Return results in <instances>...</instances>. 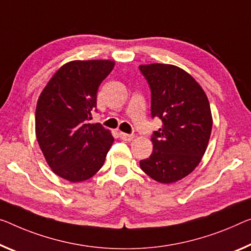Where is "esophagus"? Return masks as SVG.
<instances>
[{
  "label": "esophagus",
  "mask_w": 251,
  "mask_h": 251,
  "mask_svg": "<svg viewBox=\"0 0 251 251\" xmlns=\"http://www.w3.org/2000/svg\"><path fill=\"white\" fill-rule=\"evenodd\" d=\"M120 137L122 140L125 141H131L133 139L132 134H128V133H125V132H120Z\"/></svg>",
  "instance_id": "obj_1"
}]
</instances>
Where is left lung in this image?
<instances>
[{"label": "left lung", "mask_w": 251, "mask_h": 251, "mask_svg": "<svg viewBox=\"0 0 251 251\" xmlns=\"http://www.w3.org/2000/svg\"><path fill=\"white\" fill-rule=\"evenodd\" d=\"M151 91V117L161 128L151 137L152 153L140 168L163 184L175 183L194 171L209 144L212 114L207 96L184 69L168 64L140 65Z\"/></svg>", "instance_id": "8db88e82"}]
</instances>
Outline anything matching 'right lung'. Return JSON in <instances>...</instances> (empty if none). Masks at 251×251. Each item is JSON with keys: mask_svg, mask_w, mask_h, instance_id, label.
I'll use <instances>...</instances> for the list:
<instances>
[{"mask_svg": "<svg viewBox=\"0 0 251 251\" xmlns=\"http://www.w3.org/2000/svg\"><path fill=\"white\" fill-rule=\"evenodd\" d=\"M113 67L112 60L69 61L53 74L38 99V144L52 172L72 183L94 176L114 141L101 123H90L99 86Z\"/></svg>", "mask_w": 251, "mask_h": 251, "instance_id": "obj_1", "label": "right lung"}]
</instances>
